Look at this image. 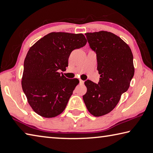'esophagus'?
<instances>
[{
	"instance_id": "obj_1",
	"label": "esophagus",
	"mask_w": 153,
	"mask_h": 153,
	"mask_svg": "<svg viewBox=\"0 0 153 153\" xmlns=\"http://www.w3.org/2000/svg\"><path fill=\"white\" fill-rule=\"evenodd\" d=\"M79 82H80V85H84V81H83V80H79Z\"/></svg>"
}]
</instances>
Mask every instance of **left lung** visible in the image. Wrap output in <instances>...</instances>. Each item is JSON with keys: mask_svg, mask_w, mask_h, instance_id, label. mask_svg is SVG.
Here are the masks:
<instances>
[{"mask_svg": "<svg viewBox=\"0 0 153 153\" xmlns=\"http://www.w3.org/2000/svg\"><path fill=\"white\" fill-rule=\"evenodd\" d=\"M89 47L97 54L99 82H85L87 88L83 100L94 117L108 114L128 90L134 76L133 55L126 42L114 34L100 31L85 34Z\"/></svg>", "mask_w": 153, "mask_h": 153, "instance_id": "left-lung-1", "label": "left lung"}]
</instances>
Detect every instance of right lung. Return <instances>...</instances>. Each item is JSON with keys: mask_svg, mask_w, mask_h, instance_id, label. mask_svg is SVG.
I'll use <instances>...</instances> for the list:
<instances>
[{"mask_svg": "<svg viewBox=\"0 0 153 153\" xmlns=\"http://www.w3.org/2000/svg\"><path fill=\"white\" fill-rule=\"evenodd\" d=\"M86 42L82 34L51 33L28 51L22 88L30 106L40 116L54 117L65 109L79 80L67 79L59 71L68 67L71 52Z\"/></svg>", "mask_w": 153, "mask_h": 153, "instance_id": "add662e5", "label": "right lung"}]
</instances>
